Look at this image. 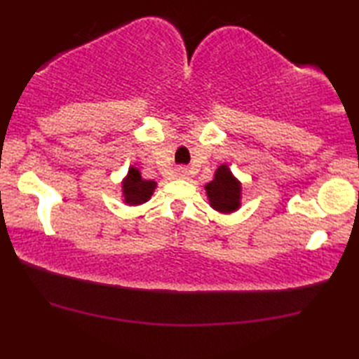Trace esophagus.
<instances>
[{
    "mask_svg": "<svg viewBox=\"0 0 359 359\" xmlns=\"http://www.w3.org/2000/svg\"><path fill=\"white\" fill-rule=\"evenodd\" d=\"M177 174H179V177H187V175H188V170H187V168H179Z\"/></svg>",
    "mask_w": 359,
    "mask_h": 359,
    "instance_id": "esophagus-1",
    "label": "esophagus"
}]
</instances>
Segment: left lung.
Here are the masks:
<instances>
[{
	"label": "left lung",
	"mask_w": 359,
	"mask_h": 359,
	"mask_svg": "<svg viewBox=\"0 0 359 359\" xmlns=\"http://www.w3.org/2000/svg\"><path fill=\"white\" fill-rule=\"evenodd\" d=\"M210 205L220 212H233L241 205V184L234 179L230 168L222 165L217 168L210 184L205 185Z\"/></svg>",
	"instance_id": "left-lung-1"
}]
</instances>
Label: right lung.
I'll return each instance as SVG.
<instances>
[{"label": "right lung", "instance_id": "1", "mask_svg": "<svg viewBox=\"0 0 359 359\" xmlns=\"http://www.w3.org/2000/svg\"><path fill=\"white\" fill-rule=\"evenodd\" d=\"M156 182L142 179L137 168H129L126 179L123 180V196L128 205H142L149 201L154 193Z\"/></svg>", "mask_w": 359, "mask_h": 359}]
</instances>
